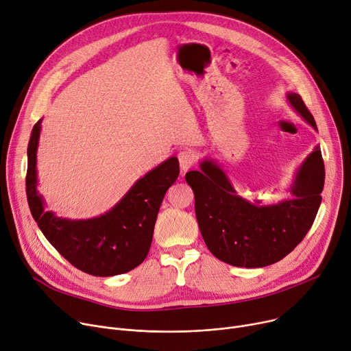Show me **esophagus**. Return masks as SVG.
Masks as SVG:
<instances>
[{"instance_id":"esophagus-1","label":"esophagus","mask_w":351,"mask_h":351,"mask_svg":"<svg viewBox=\"0 0 351 351\" xmlns=\"http://www.w3.org/2000/svg\"><path fill=\"white\" fill-rule=\"evenodd\" d=\"M195 153L191 152V150H181L178 153V163H180V169H181V173H186L188 170H190L194 163H195Z\"/></svg>"}]
</instances>
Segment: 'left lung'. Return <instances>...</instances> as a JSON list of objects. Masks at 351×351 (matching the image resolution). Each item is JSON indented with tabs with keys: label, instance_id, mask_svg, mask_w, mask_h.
I'll use <instances>...</instances> for the list:
<instances>
[{
	"label": "left lung",
	"instance_id": "8db88e82",
	"mask_svg": "<svg viewBox=\"0 0 351 351\" xmlns=\"http://www.w3.org/2000/svg\"><path fill=\"white\" fill-rule=\"evenodd\" d=\"M288 104L317 130L312 114L296 93L285 94ZM201 171L185 174L195 197V215L209 252L222 261L246 268L274 264L298 246L311 229L322 202L325 165L315 146L296 169L288 186L292 195L263 205L237 195L232 180L217 161L206 157Z\"/></svg>",
	"mask_w": 351,
	"mask_h": 351
}]
</instances>
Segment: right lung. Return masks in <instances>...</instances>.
Returning <instances> with one entry per match:
<instances>
[{
  "instance_id": "add662e5",
  "label": "right lung",
  "mask_w": 351,
  "mask_h": 351,
  "mask_svg": "<svg viewBox=\"0 0 351 351\" xmlns=\"http://www.w3.org/2000/svg\"><path fill=\"white\" fill-rule=\"evenodd\" d=\"M42 119L34 126L28 143L26 195L39 229L69 263L97 277L125 274L146 258L154 223L166 191L180 174L177 157H170L134 182L129 191L99 217L90 219L60 218L46 210L38 191L36 154Z\"/></svg>"
}]
</instances>
